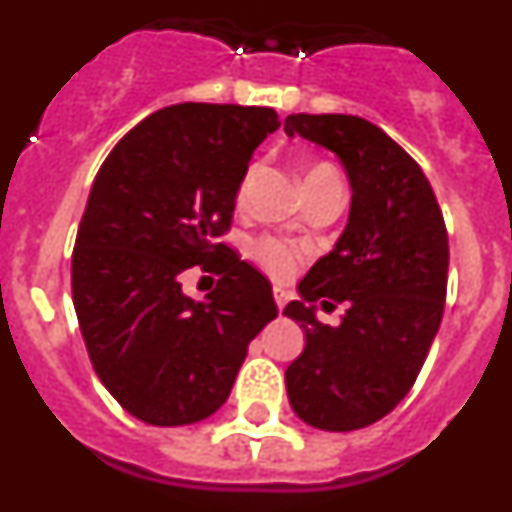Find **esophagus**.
<instances>
[{
  "label": "esophagus",
  "instance_id": "1",
  "mask_svg": "<svg viewBox=\"0 0 512 512\" xmlns=\"http://www.w3.org/2000/svg\"><path fill=\"white\" fill-rule=\"evenodd\" d=\"M289 300V292L284 287H274V302H277L279 310H284V305H287Z\"/></svg>",
  "mask_w": 512,
  "mask_h": 512
}]
</instances>
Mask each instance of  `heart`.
<instances>
[{
    "label": "heart",
    "instance_id": "b5f03b06",
    "mask_svg": "<svg viewBox=\"0 0 512 512\" xmlns=\"http://www.w3.org/2000/svg\"><path fill=\"white\" fill-rule=\"evenodd\" d=\"M325 171H333V169H330L328 164H315V166H310V169L305 171V179H312V176L325 174ZM248 179H251V171L243 176L241 194L246 192ZM251 256L259 261V264L264 266L269 274H274L277 279L289 277V274L297 269V259H300L295 248L287 246L284 241H277V238H259V241H253L251 243Z\"/></svg>",
    "mask_w": 512,
    "mask_h": 512
}]
</instances>
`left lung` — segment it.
Instances as JSON below:
<instances>
[{
    "mask_svg": "<svg viewBox=\"0 0 512 512\" xmlns=\"http://www.w3.org/2000/svg\"><path fill=\"white\" fill-rule=\"evenodd\" d=\"M284 133L336 153L354 192L336 248L284 307L307 341L284 374L289 405L312 428L356 431L392 413L418 379L446 302L449 235L423 169L382 128L356 115H289ZM315 301H346L342 325L320 324Z\"/></svg>",
    "mask_w": 512,
    "mask_h": 512,
    "instance_id": "8db88e82",
    "label": "left lung"
}]
</instances>
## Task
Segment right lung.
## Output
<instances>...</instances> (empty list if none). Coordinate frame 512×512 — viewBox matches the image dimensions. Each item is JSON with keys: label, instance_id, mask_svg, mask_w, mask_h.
Returning a JSON list of instances; mask_svg holds the SVG:
<instances>
[{"label": "right lung", "instance_id": "right-lung-1", "mask_svg": "<svg viewBox=\"0 0 512 512\" xmlns=\"http://www.w3.org/2000/svg\"><path fill=\"white\" fill-rule=\"evenodd\" d=\"M271 107L171 104L120 138L89 192L71 259L76 318L99 382L143 423L189 425L228 400L248 343L277 318L271 284L225 243ZM192 265L221 274L205 301Z\"/></svg>", "mask_w": 512, "mask_h": 512}]
</instances>
